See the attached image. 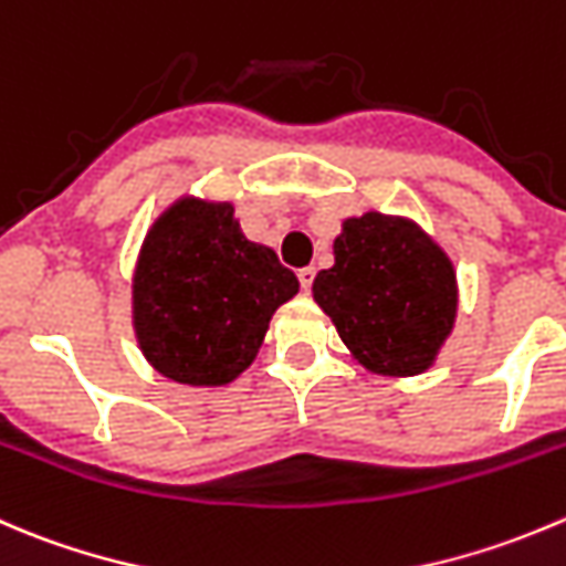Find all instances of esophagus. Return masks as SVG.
<instances>
[{"label": "esophagus", "mask_w": 566, "mask_h": 566, "mask_svg": "<svg viewBox=\"0 0 566 566\" xmlns=\"http://www.w3.org/2000/svg\"><path fill=\"white\" fill-rule=\"evenodd\" d=\"M315 268H301L298 271V282H301V290H304V293H310L312 290V282H315Z\"/></svg>", "instance_id": "34e87169"}]
</instances>
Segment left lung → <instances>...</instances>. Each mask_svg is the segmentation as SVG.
Returning <instances> with one entry per match:
<instances>
[{
  "instance_id": "1",
  "label": "left lung",
  "mask_w": 566,
  "mask_h": 566,
  "mask_svg": "<svg viewBox=\"0 0 566 566\" xmlns=\"http://www.w3.org/2000/svg\"><path fill=\"white\" fill-rule=\"evenodd\" d=\"M354 359L381 376L429 370L457 321V273L415 221L365 212L343 223L334 265L312 284Z\"/></svg>"
}]
</instances>
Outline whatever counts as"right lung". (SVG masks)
Wrapping results in <instances>:
<instances>
[{
  "label": "right lung",
  "instance_id": "obj_1",
  "mask_svg": "<svg viewBox=\"0 0 566 566\" xmlns=\"http://www.w3.org/2000/svg\"><path fill=\"white\" fill-rule=\"evenodd\" d=\"M295 293V273L245 240L229 201L185 196L157 218L137 256V345L171 381L223 387L254 361L273 312Z\"/></svg>",
  "mask_w": 566,
  "mask_h": 566
}]
</instances>
